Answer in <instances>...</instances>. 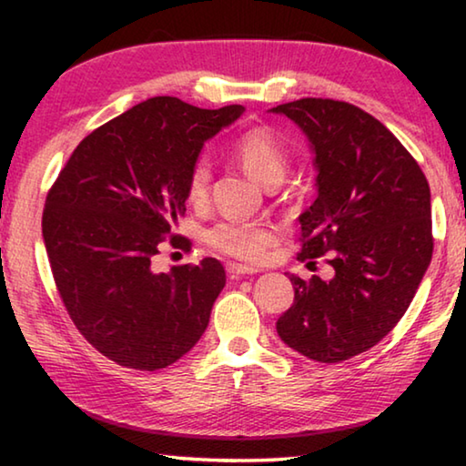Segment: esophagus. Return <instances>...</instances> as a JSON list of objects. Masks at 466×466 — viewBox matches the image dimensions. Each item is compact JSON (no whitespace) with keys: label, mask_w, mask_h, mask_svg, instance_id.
I'll list each match as a JSON object with an SVG mask.
<instances>
[{"label":"esophagus","mask_w":466,"mask_h":466,"mask_svg":"<svg viewBox=\"0 0 466 466\" xmlns=\"http://www.w3.org/2000/svg\"><path fill=\"white\" fill-rule=\"evenodd\" d=\"M226 271L230 273L232 278H242V275H255L261 269H257V267H250V265H242V263H228Z\"/></svg>","instance_id":"obj_1"}]
</instances>
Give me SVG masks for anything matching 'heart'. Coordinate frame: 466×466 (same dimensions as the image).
<instances>
[{
	"mask_svg": "<svg viewBox=\"0 0 466 466\" xmlns=\"http://www.w3.org/2000/svg\"><path fill=\"white\" fill-rule=\"evenodd\" d=\"M232 157L244 172L258 180L263 187L273 188L286 178L289 170V152L271 129L255 127L244 131L232 144ZM211 187V162L197 157L187 177V199L191 205L208 203ZM279 240L278 226L271 222H250V219H219L208 228L205 242L216 250L242 261H261L265 252Z\"/></svg>",
	"mask_w": 466,
	"mask_h": 466,
	"instance_id": "b5f03b06",
	"label": "heart"
}]
</instances>
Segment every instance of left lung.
Listing matches in <instances>:
<instances>
[{"label":"left lung","instance_id":"8db88e82","mask_svg":"<svg viewBox=\"0 0 466 466\" xmlns=\"http://www.w3.org/2000/svg\"><path fill=\"white\" fill-rule=\"evenodd\" d=\"M309 139L317 199L299 216V261L329 255L330 279L294 283L278 320L281 341L337 364L368 351L407 312L433 250L428 178L403 144L366 110L330 98L271 108Z\"/></svg>","mask_w":466,"mask_h":466}]
</instances>
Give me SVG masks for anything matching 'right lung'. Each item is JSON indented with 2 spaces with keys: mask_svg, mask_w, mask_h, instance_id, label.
Instances as JSON below:
<instances>
[{
  "mask_svg": "<svg viewBox=\"0 0 466 466\" xmlns=\"http://www.w3.org/2000/svg\"><path fill=\"white\" fill-rule=\"evenodd\" d=\"M242 113L175 96L139 102L84 137L46 195L55 286L86 341L119 366L175 364L209 325L222 263L208 257L157 273L152 261L185 216L187 177L205 141Z\"/></svg>",
  "mask_w": 466,
  "mask_h": 466,
  "instance_id": "obj_1",
  "label": "right lung"
}]
</instances>
